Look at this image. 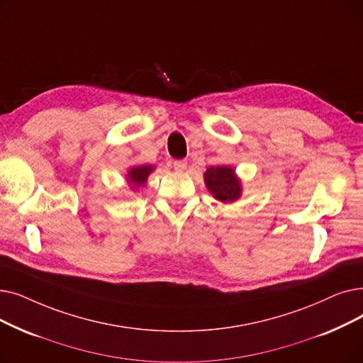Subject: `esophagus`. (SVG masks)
<instances>
[{
	"label": "esophagus",
	"mask_w": 363,
	"mask_h": 363,
	"mask_svg": "<svg viewBox=\"0 0 363 363\" xmlns=\"http://www.w3.org/2000/svg\"><path fill=\"white\" fill-rule=\"evenodd\" d=\"M173 169L178 172H184L186 169V162L185 160H175L173 162Z\"/></svg>",
	"instance_id": "34e87169"
}]
</instances>
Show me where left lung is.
I'll use <instances>...</instances> for the list:
<instances>
[{"instance_id":"1","label":"left lung","mask_w":363,"mask_h":363,"mask_svg":"<svg viewBox=\"0 0 363 363\" xmlns=\"http://www.w3.org/2000/svg\"><path fill=\"white\" fill-rule=\"evenodd\" d=\"M204 182L209 188V191L223 203H230L240 197L242 186L234 175V170L227 166L209 167L204 172Z\"/></svg>"}]
</instances>
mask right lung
I'll use <instances>...</instances> for the list:
<instances>
[{"label":"right lung","mask_w":363,"mask_h":363,"mask_svg":"<svg viewBox=\"0 0 363 363\" xmlns=\"http://www.w3.org/2000/svg\"><path fill=\"white\" fill-rule=\"evenodd\" d=\"M152 170V166H138V167H133L130 169L129 172V181L135 185V186H139L145 184L148 175Z\"/></svg>","instance_id":"right-lung-1"}]
</instances>
